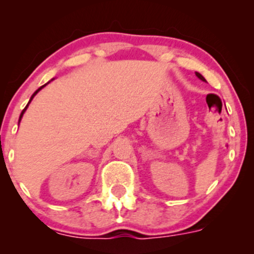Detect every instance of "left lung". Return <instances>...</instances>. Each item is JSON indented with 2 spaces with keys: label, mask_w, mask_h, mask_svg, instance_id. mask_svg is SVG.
I'll return each mask as SVG.
<instances>
[{
  "label": "left lung",
  "mask_w": 254,
  "mask_h": 254,
  "mask_svg": "<svg viewBox=\"0 0 254 254\" xmlns=\"http://www.w3.org/2000/svg\"><path fill=\"white\" fill-rule=\"evenodd\" d=\"M196 76H197L198 78H199V80H202V81H204V82H206V80H205V78H204V77L202 76V75L199 74V72H196Z\"/></svg>",
  "instance_id": "8db88e82"
}]
</instances>
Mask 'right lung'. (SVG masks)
I'll return each instance as SVG.
<instances>
[{
	"mask_svg": "<svg viewBox=\"0 0 254 254\" xmlns=\"http://www.w3.org/2000/svg\"><path fill=\"white\" fill-rule=\"evenodd\" d=\"M52 80H55V78H52ZM52 80H51V81H52ZM51 81H49V82H48V83H50V82H51ZM48 83H45V84H44V86H42V87H39V88H38V89L36 90V92H34V93H33V94H32V97H31V99H30V101H28V104H27V105H26V107H25V109H24V110H22L21 115H20V118H19V123H20V122H21V118H22V116H24V113L26 112V110H27L28 105H30V104H31V101H32V100H33V98H34V97H36V95H37V93H38V92H39V90H40V89H43V88H44V87H45V86H46V84H48Z\"/></svg>",
	"mask_w": 254,
	"mask_h": 254,
	"instance_id": "right-lung-1",
	"label": "right lung"
}]
</instances>
